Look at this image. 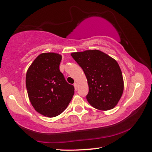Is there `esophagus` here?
Here are the masks:
<instances>
[{"instance_id": "34e87169", "label": "esophagus", "mask_w": 152, "mask_h": 152, "mask_svg": "<svg viewBox=\"0 0 152 152\" xmlns=\"http://www.w3.org/2000/svg\"><path fill=\"white\" fill-rule=\"evenodd\" d=\"M74 89H75V90L78 89V84H77L76 83H75L74 84Z\"/></svg>"}]
</instances>
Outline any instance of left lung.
<instances>
[{"label": "left lung", "mask_w": 152, "mask_h": 152, "mask_svg": "<svg viewBox=\"0 0 152 152\" xmlns=\"http://www.w3.org/2000/svg\"><path fill=\"white\" fill-rule=\"evenodd\" d=\"M71 55L87 77L89 93L86 98L90 104L101 110L114 108L124 91L123 76L116 61L98 50Z\"/></svg>", "instance_id": "left-lung-1"}]
</instances>
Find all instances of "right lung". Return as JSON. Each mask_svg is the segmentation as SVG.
I'll use <instances>...</instances> for the list:
<instances>
[{
    "label": "right lung",
    "instance_id": "right-lung-1",
    "mask_svg": "<svg viewBox=\"0 0 152 152\" xmlns=\"http://www.w3.org/2000/svg\"><path fill=\"white\" fill-rule=\"evenodd\" d=\"M62 56L54 53L39 54L26 76L28 98L35 110L48 117L62 113L74 94V87L60 72Z\"/></svg>",
    "mask_w": 152,
    "mask_h": 152
}]
</instances>
